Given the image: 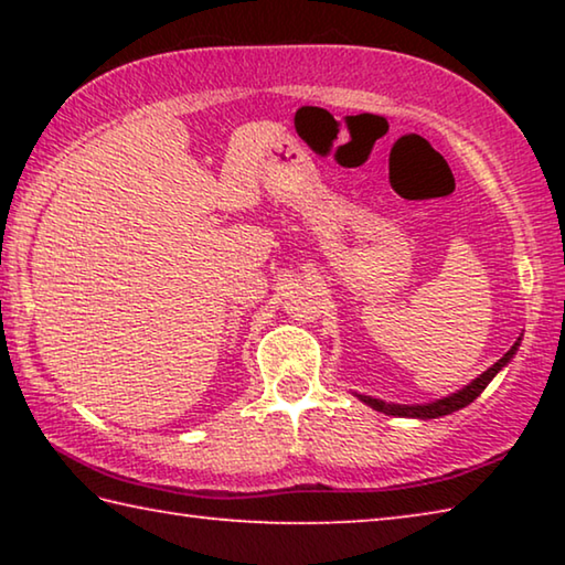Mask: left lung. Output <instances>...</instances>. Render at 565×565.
I'll use <instances>...</instances> for the list:
<instances>
[{
  "mask_svg": "<svg viewBox=\"0 0 565 565\" xmlns=\"http://www.w3.org/2000/svg\"><path fill=\"white\" fill-rule=\"evenodd\" d=\"M519 347H521V339L515 341L513 347L505 351L503 356L495 361L491 369H486L481 376L473 379L471 384L463 386L461 391H456V394H451V396H444V398H438V401H431V404H411V406L408 404H386V401L374 398V396H363V394H356V396L363 401V404L371 406L374 411H381V414H388V416H398V418H438V416H448V414H454V411L471 404L473 398L481 396V391L489 386L491 381H493V376L499 374V371L505 366V363L513 359V353L519 351Z\"/></svg>",
  "mask_w": 565,
  "mask_h": 565,
  "instance_id": "obj_1",
  "label": "left lung"
}]
</instances>
